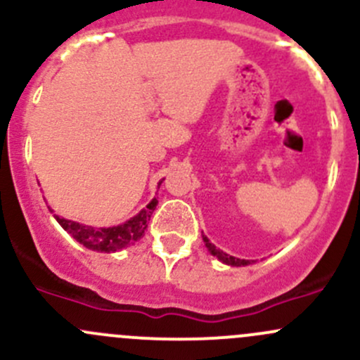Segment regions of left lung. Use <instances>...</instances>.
<instances>
[{
    "label": "left lung",
    "instance_id": "8db88e82",
    "mask_svg": "<svg viewBox=\"0 0 360 360\" xmlns=\"http://www.w3.org/2000/svg\"><path fill=\"white\" fill-rule=\"evenodd\" d=\"M202 238H203V242H205L207 249L210 250V254H212V256H216L217 259H219V261H223V263L231 264V266H245V264H250V261H249V259H238V257L228 256V254H226V252H223V250L216 249V245L210 244L209 238H207L205 235H203Z\"/></svg>",
    "mask_w": 360,
    "mask_h": 360
}]
</instances>
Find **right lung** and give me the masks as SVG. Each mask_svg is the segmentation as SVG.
Masks as SVG:
<instances>
[{
    "mask_svg": "<svg viewBox=\"0 0 360 360\" xmlns=\"http://www.w3.org/2000/svg\"><path fill=\"white\" fill-rule=\"evenodd\" d=\"M162 184V181L158 183ZM158 200L153 198L146 205V209L141 210L137 216H134L132 219H129L127 223L120 224V226L112 228H94V226H85V224L75 223V221H68L64 217H57L60 226L71 235L72 238L79 242V244L85 245L86 249L99 250V252H115L127 245L136 244L137 240H141L148 228V221H150L151 214H153L155 207H157Z\"/></svg>",
    "mask_w": 360,
    "mask_h": 360,
    "instance_id": "add662e5",
    "label": "right lung"
}]
</instances>
